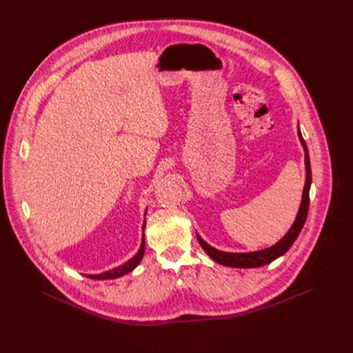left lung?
<instances>
[{"mask_svg": "<svg viewBox=\"0 0 353 353\" xmlns=\"http://www.w3.org/2000/svg\"><path fill=\"white\" fill-rule=\"evenodd\" d=\"M297 135L300 139L301 146H303L305 150V166H306V181H305V188H303V195H301V203L296 215V220L289 228V231L284 234V237H281L274 245L264 248V250H257V251H248V253H230V251H221L211 247L207 241L203 240V237L196 234V239L201 244V247L204 248L205 253L218 264L227 265V267H236V268H256L265 265L268 263L274 261L276 259L281 257L286 251L293 245L296 239L299 237V234L303 228L306 223V216L309 211V191L312 185V170H310V158L307 152V146L306 142L301 137L300 128L297 125Z\"/></svg>", "mask_w": 353, "mask_h": 353, "instance_id": "left-lung-1", "label": "left lung"}]
</instances>
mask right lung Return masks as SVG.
<instances>
[{"label": "right lung", "instance_id": "1", "mask_svg": "<svg viewBox=\"0 0 353 353\" xmlns=\"http://www.w3.org/2000/svg\"><path fill=\"white\" fill-rule=\"evenodd\" d=\"M146 215V211L145 214ZM142 230L145 231V221H143V225H142ZM143 253H145V236L142 234V243H141V247H139V251L138 253L133 256L130 260H128L126 263L117 265L114 268H112V270H108V272H103L100 274H88L86 277L89 279H93V280H110V279H117V277H122L130 272L135 270V268L139 265V263L142 261L143 259Z\"/></svg>", "mask_w": 353, "mask_h": 353}]
</instances>
